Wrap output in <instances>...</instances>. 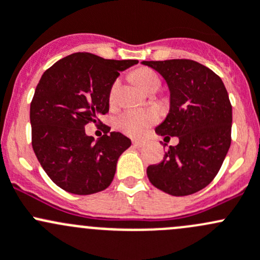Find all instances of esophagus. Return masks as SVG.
I'll return each mask as SVG.
<instances>
[{"label": "esophagus", "mask_w": 260, "mask_h": 260, "mask_svg": "<svg viewBox=\"0 0 260 260\" xmlns=\"http://www.w3.org/2000/svg\"><path fill=\"white\" fill-rule=\"evenodd\" d=\"M144 145H145V141H143V140H133V146H135V148H143Z\"/></svg>", "instance_id": "esophagus-1"}]
</instances>
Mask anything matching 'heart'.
<instances>
[{"label": "heart", "instance_id": "heart-1", "mask_svg": "<svg viewBox=\"0 0 260 260\" xmlns=\"http://www.w3.org/2000/svg\"><path fill=\"white\" fill-rule=\"evenodd\" d=\"M136 80L144 91L155 82H159V77L150 70H141L136 76ZM116 86L117 82L112 86L111 98L114 96ZM155 121H156V112L154 110H127L117 117V127L130 136H140Z\"/></svg>", "mask_w": 260, "mask_h": 260}]
</instances>
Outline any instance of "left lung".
Masks as SVG:
<instances>
[{
    "label": "left lung",
    "instance_id": "1",
    "mask_svg": "<svg viewBox=\"0 0 260 260\" xmlns=\"http://www.w3.org/2000/svg\"><path fill=\"white\" fill-rule=\"evenodd\" d=\"M159 72L170 91V109L157 135L178 136L159 164L146 174L155 188L174 197L204 189L215 178L230 148L232 105L220 77L192 60L143 61ZM164 139V140H165Z\"/></svg>",
    "mask_w": 260,
    "mask_h": 260
}]
</instances>
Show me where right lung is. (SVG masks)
I'll use <instances>...</instances> for the list:
<instances>
[{
	"label": "right lung",
	"instance_id": "1",
	"mask_svg": "<svg viewBox=\"0 0 260 260\" xmlns=\"http://www.w3.org/2000/svg\"><path fill=\"white\" fill-rule=\"evenodd\" d=\"M138 62L76 52L41 76L30 108L32 148L42 169L61 189L89 195L111 184L117 160L131 140L116 131L108 134L110 129L95 140L85 126L98 124L109 111L115 80Z\"/></svg>",
	"mask_w": 260,
	"mask_h": 260
}]
</instances>
